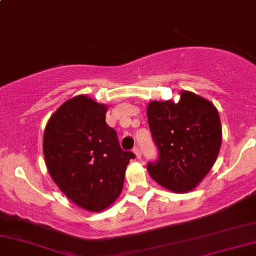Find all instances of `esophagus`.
I'll return each instance as SVG.
<instances>
[{
    "label": "esophagus",
    "instance_id": "esophagus-1",
    "mask_svg": "<svg viewBox=\"0 0 256 256\" xmlns=\"http://www.w3.org/2000/svg\"><path fill=\"white\" fill-rule=\"evenodd\" d=\"M133 152H134L135 156H136L138 159V158H141V150H138V147H134V148H133Z\"/></svg>",
    "mask_w": 256,
    "mask_h": 256
}]
</instances>
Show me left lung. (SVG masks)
Instances as JSON below:
<instances>
[{
    "mask_svg": "<svg viewBox=\"0 0 256 256\" xmlns=\"http://www.w3.org/2000/svg\"><path fill=\"white\" fill-rule=\"evenodd\" d=\"M178 102L152 100L148 124L159 150L156 162L147 166L158 184L173 192H188L210 172L222 144L218 112L210 100L180 91Z\"/></svg>",
    "mask_w": 256,
    "mask_h": 256,
    "instance_id": "obj_1",
    "label": "left lung"
}]
</instances>
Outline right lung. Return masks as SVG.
Wrapping results in <instances>:
<instances>
[{"label":"right lung","mask_w":256,"mask_h":256,"mask_svg":"<svg viewBox=\"0 0 256 256\" xmlns=\"http://www.w3.org/2000/svg\"><path fill=\"white\" fill-rule=\"evenodd\" d=\"M108 106L85 94L68 100L53 112L44 133L47 171L68 200L102 211L118 200L132 152L120 147L106 122Z\"/></svg>","instance_id":"add662e5"}]
</instances>
